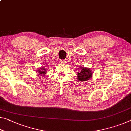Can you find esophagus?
<instances>
[{"instance_id": "1", "label": "esophagus", "mask_w": 131, "mask_h": 131, "mask_svg": "<svg viewBox=\"0 0 131 131\" xmlns=\"http://www.w3.org/2000/svg\"><path fill=\"white\" fill-rule=\"evenodd\" d=\"M59 62H60L62 64H65L66 63V61L63 60V59H61V60L59 61Z\"/></svg>"}]
</instances>
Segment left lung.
Returning <instances> with one entry per match:
<instances>
[{
  "label": "left lung",
  "mask_w": 131,
  "mask_h": 131,
  "mask_svg": "<svg viewBox=\"0 0 131 131\" xmlns=\"http://www.w3.org/2000/svg\"><path fill=\"white\" fill-rule=\"evenodd\" d=\"M80 72L77 73V79L79 81H87L90 79L92 76V72L90 69L81 67Z\"/></svg>",
  "instance_id": "obj_1"
}]
</instances>
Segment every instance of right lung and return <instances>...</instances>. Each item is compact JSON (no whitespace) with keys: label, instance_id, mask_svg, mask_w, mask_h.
<instances>
[{"label":"right lung","instance_id":"right-lung-1","mask_svg":"<svg viewBox=\"0 0 131 131\" xmlns=\"http://www.w3.org/2000/svg\"><path fill=\"white\" fill-rule=\"evenodd\" d=\"M46 71H47V70L45 69V68H41L40 69L38 70L37 72H39V76H43L44 74L46 73V72H47Z\"/></svg>","mask_w":131,"mask_h":131}]
</instances>
